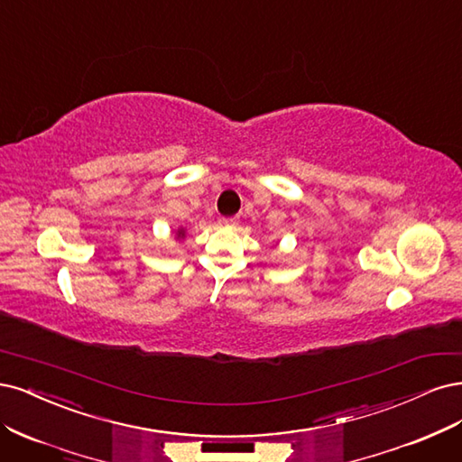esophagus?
I'll return each mask as SVG.
<instances>
[{
	"label": "esophagus",
	"mask_w": 462,
	"mask_h": 462,
	"mask_svg": "<svg viewBox=\"0 0 462 462\" xmlns=\"http://www.w3.org/2000/svg\"><path fill=\"white\" fill-rule=\"evenodd\" d=\"M220 225L225 228H236L237 226V217H228V218H222Z\"/></svg>",
	"instance_id": "obj_1"
}]
</instances>
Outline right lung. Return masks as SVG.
<instances>
[{"instance_id": "obj_1", "label": "right lung", "mask_w": 462, "mask_h": 462, "mask_svg": "<svg viewBox=\"0 0 462 462\" xmlns=\"http://www.w3.org/2000/svg\"><path fill=\"white\" fill-rule=\"evenodd\" d=\"M184 237H186V230L184 228H178L176 230V240H184Z\"/></svg>"}]
</instances>
